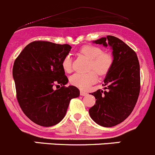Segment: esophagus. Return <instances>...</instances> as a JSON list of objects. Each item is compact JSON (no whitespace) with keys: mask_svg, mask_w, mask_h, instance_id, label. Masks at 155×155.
Here are the masks:
<instances>
[{"mask_svg":"<svg viewBox=\"0 0 155 155\" xmlns=\"http://www.w3.org/2000/svg\"><path fill=\"white\" fill-rule=\"evenodd\" d=\"M87 94H88V93H87V92L83 91V90H81V96H87Z\"/></svg>","mask_w":155,"mask_h":155,"instance_id":"1","label":"esophagus"}]
</instances>
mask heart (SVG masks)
Listing matches in <instances>:
<instances>
[{
    "label": "heart",
    "instance_id": "1",
    "mask_svg": "<svg viewBox=\"0 0 155 155\" xmlns=\"http://www.w3.org/2000/svg\"><path fill=\"white\" fill-rule=\"evenodd\" d=\"M79 53L90 59L89 69L94 70L99 74H105L112 63V57L110 53L102 51L100 47L96 46H84L80 50ZM62 66L64 71L71 72L72 70V58L70 55H67L64 57ZM96 81L97 78L94 71H90L86 74L75 73L70 78L71 84L81 90H87Z\"/></svg>",
    "mask_w": 155,
    "mask_h": 155
}]
</instances>
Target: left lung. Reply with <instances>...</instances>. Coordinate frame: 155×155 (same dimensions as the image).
Returning <instances> with one entry per match:
<instances>
[{
	"label": "left lung",
	"instance_id": "1",
	"mask_svg": "<svg viewBox=\"0 0 155 155\" xmlns=\"http://www.w3.org/2000/svg\"><path fill=\"white\" fill-rule=\"evenodd\" d=\"M112 50L113 62L104 79L105 90L91 93L96 104L89 109L90 117L99 125L111 127L131 114L140 91V68L136 53L124 41L108 35L93 41Z\"/></svg>",
	"mask_w": 155,
	"mask_h": 155
}]
</instances>
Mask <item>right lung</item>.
<instances>
[{"instance_id":"1","label":"right lung","mask_w":155,"mask_h":155,"mask_svg":"<svg viewBox=\"0 0 155 155\" xmlns=\"http://www.w3.org/2000/svg\"><path fill=\"white\" fill-rule=\"evenodd\" d=\"M71 49L68 44L33 41L23 49L13 64L19 106L31 121L40 126L51 127L59 123L71 99L80 96L77 87L65 86L68 80L62 62ZM54 85L61 87L54 90Z\"/></svg>"}]
</instances>
